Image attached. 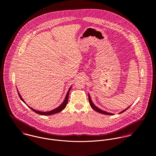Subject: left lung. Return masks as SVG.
<instances>
[{
	"mask_svg": "<svg viewBox=\"0 0 156 156\" xmlns=\"http://www.w3.org/2000/svg\"><path fill=\"white\" fill-rule=\"evenodd\" d=\"M88 98H89V104H90V106L91 108H92L94 110H95V111H97V112H99V113H103V114H105V115H113V113H108V112H107L103 111L100 109L99 108H98L97 106H95L94 105V104L92 103V100H91V99H90V97L89 95H88ZM128 108H127L126 109L124 110L123 111L120 112V113H121L126 111L127 109H128Z\"/></svg>",
	"mask_w": 156,
	"mask_h": 156,
	"instance_id": "obj_1",
	"label": "left lung"
}]
</instances>
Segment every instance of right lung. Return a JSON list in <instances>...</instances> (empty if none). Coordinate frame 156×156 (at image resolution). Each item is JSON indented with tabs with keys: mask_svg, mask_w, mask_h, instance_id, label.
<instances>
[{
	"mask_svg": "<svg viewBox=\"0 0 156 156\" xmlns=\"http://www.w3.org/2000/svg\"><path fill=\"white\" fill-rule=\"evenodd\" d=\"M70 89H71V88H69V89L68 91V92H67V95H66V98H65L64 102H63L58 108H57L56 109H54V110H52V111H51L45 112H40L38 111H36V110H35V109L31 108L29 107V106H28L30 109H32L33 111L35 112V113H38V114H39V115H53V114H55V113L60 112L62 111V110H64V109H65V108L66 107V106H67V103H68V95H69V92ZM18 94H19V97L20 98V99L22 100L23 101L24 103H26L24 102V101L23 100V99L22 98V97H21V95H20V94H19V92H18Z\"/></svg>",
	"mask_w": 156,
	"mask_h": 156,
	"instance_id": "obj_1",
	"label": "right lung"
}]
</instances>
